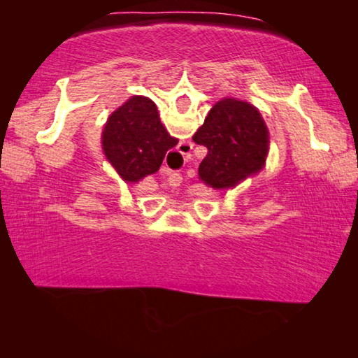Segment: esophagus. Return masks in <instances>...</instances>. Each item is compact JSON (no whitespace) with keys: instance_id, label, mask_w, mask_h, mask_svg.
Listing matches in <instances>:
<instances>
[{"instance_id":"esophagus-1","label":"esophagus","mask_w":358,"mask_h":358,"mask_svg":"<svg viewBox=\"0 0 358 358\" xmlns=\"http://www.w3.org/2000/svg\"><path fill=\"white\" fill-rule=\"evenodd\" d=\"M191 150H192V145L183 142V143L178 145L177 153H180L181 156H186ZM181 180H183V178H181L180 173H169V183H171V186H178Z\"/></svg>"}]
</instances>
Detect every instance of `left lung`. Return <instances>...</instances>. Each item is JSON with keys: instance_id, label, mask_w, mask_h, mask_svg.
<instances>
[{"instance_id": "obj_1", "label": "left lung", "mask_w": 358, "mask_h": 358, "mask_svg": "<svg viewBox=\"0 0 358 358\" xmlns=\"http://www.w3.org/2000/svg\"><path fill=\"white\" fill-rule=\"evenodd\" d=\"M192 141L207 148L199 177L215 189H229L262 171L270 137L256 107L226 98L211 107Z\"/></svg>"}]
</instances>
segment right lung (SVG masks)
Returning a JSON list of instances; mask_svg holds the SVG:
<instances>
[{
  "instance_id": "right-lung-1",
  "label": "right lung",
  "mask_w": 358,
  "mask_h": 358,
  "mask_svg": "<svg viewBox=\"0 0 358 358\" xmlns=\"http://www.w3.org/2000/svg\"><path fill=\"white\" fill-rule=\"evenodd\" d=\"M178 141L162 126L156 104L132 96L108 117L102 131V150L126 183H137L159 171L166 153Z\"/></svg>"
}]
</instances>
